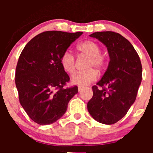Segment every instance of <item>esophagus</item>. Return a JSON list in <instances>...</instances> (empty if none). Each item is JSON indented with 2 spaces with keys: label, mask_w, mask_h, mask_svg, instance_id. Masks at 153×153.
Returning a JSON list of instances; mask_svg holds the SVG:
<instances>
[{
  "label": "esophagus",
  "mask_w": 153,
  "mask_h": 153,
  "mask_svg": "<svg viewBox=\"0 0 153 153\" xmlns=\"http://www.w3.org/2000/svg\"><path fill=\"white\" fill-rule=\"evenodd\" d=\"M82 90H83V88L78 87V91H79V92H80V91H82Z\"/></svg>",
  "instance_id": "obj_1"
}]
</instances>
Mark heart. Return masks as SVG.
Listing matches in <instances>:
<instances>
[{
    "label": "heart",
    "instance_id": "obj_1",
    "mask_svg": "<svg viewBox=\"0 0 153 153\" xmlns=\"http://www.w3.org/2000/svg\"><path fill=\"white\" fill-rule=\"evenodd\" d=\"M79 52L90 57L88 68H96L101 71L105 65V58L101 54V47L97 43L91 40H88L80 43L78 46ZM60 63L63 69L67 73L72 74L75 70V56L70 50H66L63 52L60 57ZM97 78V73L94 69H90L86 71L78 72L72 76L71 82L74 85L78 86H85L94 82Z\"/></svg>",
    "mask_w": 153,
    "mask_h": 153
}]
</instances>
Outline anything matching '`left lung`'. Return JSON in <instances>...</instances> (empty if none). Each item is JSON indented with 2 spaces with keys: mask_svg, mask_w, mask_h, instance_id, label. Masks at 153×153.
<instances>
[{
  "mask_svg": "<svg viewBox=\"0 0 153 153\" xmlns=\"http://www.w3.org/2000/svg\"><path fill=\"white\" fill-rule=\"evenodd\" d=\"M90 36L107 47L110 61L102 78L92 87L94 95L87 108L95 120L113 124L127 114L135 101L142 81V64L132 45L118 33L98 31Z\"/></svg>",
  "mask_w": 153,
  "mask_h": 153,
  "instance_id": "1",
  "label": "left lung"
}]
</instances>
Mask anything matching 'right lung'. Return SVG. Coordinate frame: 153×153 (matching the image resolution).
<instances>
[{
	"mask_svg": "<svg viewBox=\"0 0 153 153\" xmlns=\"http://www.w3.org/2000/svg\"><path fill=\"white\" fill-rule=\"evenodd\" d=\"M82 32L47 31L36 35L26 45L16 68V86L21 105L40 125L55 122L65 113L77 86L65 88L70 78L60 57Z\"/></svg>",
	"mask_w": 153,
	"mask_h": 153,
	"instance_id": "right-lung-1",
	"label": "right lung"
}]
</instances>
